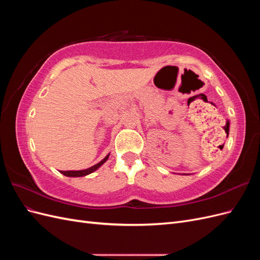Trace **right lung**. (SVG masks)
I'll list each match as a JSON object with an SVG mask.
<instances>
[{"instance_id": "right-lung-1", "label": "right lung", "mask_w": 260, "mask_h": 260, "mask_svg": "<svg viewBox=\"0 0 260 260\" xmlns=\"http://www.w3.org/2000/svg\"><path fill=\"white\" fill-rule=\"evenodd\" d=\"M108 156L109 154L105 157V158L103 160H101L99 164L94 165V166L88 168V169H84V170H69V171H60L62 175L66 176V177H84V176H88L90 174H92V172L95 171L96 169H99L102 165H103L107 159H108Z\"/></svg>"}]
</instances>
